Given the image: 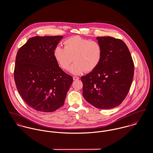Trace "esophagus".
Segmentation results:
<instances>
[{
	"mask_svg": "<svg viewBox=\"0 0 153 153\" xmlns=\"http://www.w3.org/2000/svg\"><path fill=\"white\" fill-rule=\"evenodd\" d=\"M73 79H74V80H75V81H76V80H78V79H79V77H78V76H73Z\"/></svg>",
	"mask_w": 153,
	"mask_h": 153,
	"instance_id": "1",
	"label": "esophagus"
}]
</instances>
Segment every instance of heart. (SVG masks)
Here are the masks:
<instances>
[{
  "mask_svg": "<svg viewBox=\"0 0 153 153\" xmlns=\"http://www.w3.org/2000/svg\"><path fill=\"white\" fill-rule=\"evenodd\" d=\"M64 48H55L54 57L59 66L74 74H80L84 71L89 72L95 69L101 63L103 56V47L100 42L75 36L65 40Z\"/></svg>",
  "mask_w": 153,
  "mask_h": 153,
  "instance_id": "obj_1",
  "label": "heart"
}]
</instances>
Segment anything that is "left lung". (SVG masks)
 Instances as JSON below:
<instances>
[{
	"label": "left lung",
	"instance_id": "1",
	"mask_svg": "<svg viewBox=\"0 0 153 153\" xmlns=\"http://www.w3.org/2000/svg\"><path fill=\"white\" fill-rule=\"evenodd\" d=\"M103 56L98 66L81 77L83 97L99 109H111L121 104L127 95L134 68L129 49L121 39L97 37Z\"/></svg>",
	"mask_w": 153,
	"mask_h": 153
}]
</instances>
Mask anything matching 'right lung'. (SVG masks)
Listing matches in <instances>:
<instances>
[{
    "label": "right lung",
    "mask_w": 153,
    "mask_h": 153,
    "mask_svg": "<svg viewBox=\"0 0 153 153\" xmlns=\"http://www.w3.org/2000/svg\"><path fill=\"white\" fill-rule=\"evenodd\" d=\"M62 36L29 38L18 51L14 70L23 101L38 111L51 112L64 104L73 78L59 66L53 54Z\"/></svg>",
    "instance_id": "obj_1"
}]
</instances>
